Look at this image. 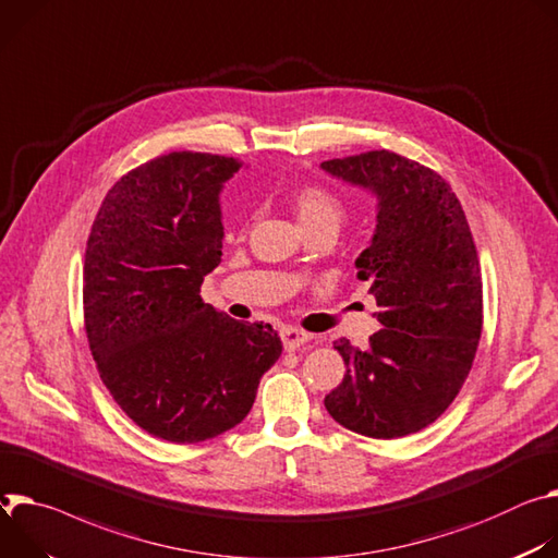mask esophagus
<instances>
[{"mask_svg":"<svg viewBox=\"0 0 558 558\" xmlns=\"http://www.w3.org/2000/svg\"><path fill=\"white\" fill-rule=\"evenodd\" d=\"M313 337L307 335L305 330H299V328H283L281 330V341H283V348L286 350H296L299 345L307 343Z\"/></svg>","mask_w":558,"mask_h":558,"instance_id":"obj_1","label":"esophagus"}]
</instances>
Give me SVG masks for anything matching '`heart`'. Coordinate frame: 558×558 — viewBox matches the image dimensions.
Instances as JSON below:
<instances>
[{
	"label": "heart",
	"mask_w": 558,
	"mask_h": 558,
	"mask_svg": "<svg viewBox=\"0 0 558 558\" xmlns=\"http://www.w3.org/2000/svg\"><path fill=\"white\" fill-rule=\"evenodd\" d=\"M288 204L303 228H311L324 221L339 223L343 217L341 199L317 183L296 185V189L288 193Z\"/></svg>",
	"instance_id": "1"
}]
</instances>
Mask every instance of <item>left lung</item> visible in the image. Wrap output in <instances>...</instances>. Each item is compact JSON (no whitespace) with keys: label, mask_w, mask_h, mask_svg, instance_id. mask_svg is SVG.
Instances as JSON below:
<instances>
[{"label":"left lung","mask_w":558,"mask_h":558,"mask_svg":"<svg viewBox=\"0 0 558 558\" xmlns=\"http://www.w3.org/2000/svg\"><path fill=\"white\" fill-rule=\"evenodd\" d=\"M332 177L377 195V230L354 266L381 324L367 348L339 339L343 381L330 416L373 439H399L435 423L459 395L483 328L476 245L450 183L390 150L324 161Z\"/></svg>","instance_id":"left-lung-1"}]
</instances>
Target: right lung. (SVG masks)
Segmentation results:
<instances>
[{
	"label": "right lung",
	"mask_w": 558,
	"mask_h": 558,
	"mask_svg": "<svg viewBox=\"0 0 558 558\" xmlns=\"http://www.w3.org/2000/svg\"><path fill=\"white\" fill-rule=\"evenodd\" d=\"M243 163L168 153L123 174L93 221L84 324L99 377L148 435L199 444L251 412L281 354L270 324H241L202 299L221 262L223 183Z\"/></svg>",
	"instance_id": "right-lung-1"
}]
</instances>
